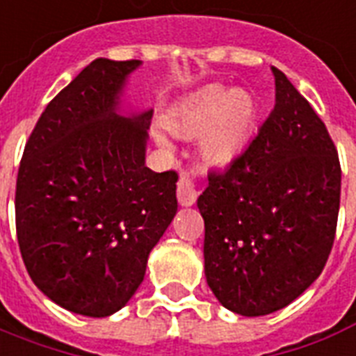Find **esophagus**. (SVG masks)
Instances as JSON below:
<instances>
[{"mask_svg":"<svg viewBox=\"0 0 356 356\" xmlns=\"http://www.w3.org/2000/svg\"><path fill=\"white\" fill-rule=\"evenodd\" d=\"M196 198H198V189H196L193 178L189 175H181L180 180H178V202H180V206H193Z\"/></svg>","mask_w":356,"mask_h":356,"instance_id":"obj_1","label":"esophagus"}]
</instances>
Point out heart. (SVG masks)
<instances>
[{"mask_svg":"<svg viewBox=\"0 0 356 356\" xmlns=\"http://www.w3.org/2000/svg\"><path fill=\"white\" fill-rule=\"evenodd\" d=\"M259 106L246 90L207 88L184 102L169 118V130L180 138L202 134L200 152L213 165L232 163L255 130ZM156 141L169 145L163 134L154 132Z\"/></svg>","mask_w":356,"mask_h":356,"instance_id":"1","label":"heart"}]
</instances>
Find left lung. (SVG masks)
I'll return each mask as SVG.
<instances>
[{"label":"left lung","instance_id":"obj_1","mask_svg":"<svg viewBox=\"0 0 356 356\" xmlns=\"http://www.w3.org/2000/svg\"><path fill=\"white\" fill-rule=\"evenodd\" d=\"M257 136L198 196L204 270L222 307L264 316L322 274L340 209L342 170L331 136L283 71Z\"/></svg>","mask_w":356,"mask_h":356}]
</instances>
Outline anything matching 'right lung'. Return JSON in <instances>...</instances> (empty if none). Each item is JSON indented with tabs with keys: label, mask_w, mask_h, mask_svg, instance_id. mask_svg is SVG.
Returning a JSON list of instances; mask_svg holds the SVG:
<instances>
[{
	"label": "right lung",
	"mask_w": 356,
	"mask_h": 356,
	"mask_svg": "<svg viewBox=\"0 0 356 356\" xmlns=\"http://www.w3.org/2000/svg\"><path fill=\"white\" fill-rule=\"evenodd\" d=\"M139 65H86L40 115L19 163L25 268L51 301L82 316H110L129 303L178 209V175L145 165L152 108H121Z\"/></svg>",
	"instance_id": "right-lung-1"
}]
</instances>
